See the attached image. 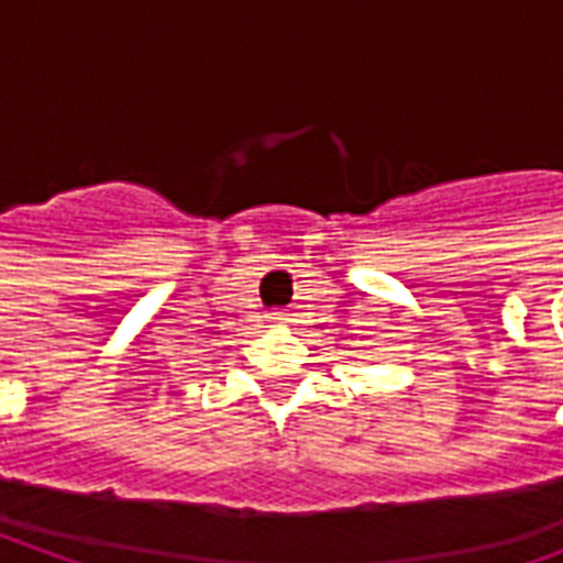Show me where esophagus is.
<instances>
[{"mask_svg": "<svg viewBox=\"0 0 563 563\" xmlns=\"http://www.w3.org/2000/svg\"><path fill=\"white\" fill-rule=\"evenodd\" d=\"M268 319L274 322V325H283V322H289V317H286L283 310H274V313H268Z\"/></svg>", "mask_w": 563, "mask_h": 563, "instance_id": "34e87169", "label": "esophagus"}]
</instances>
